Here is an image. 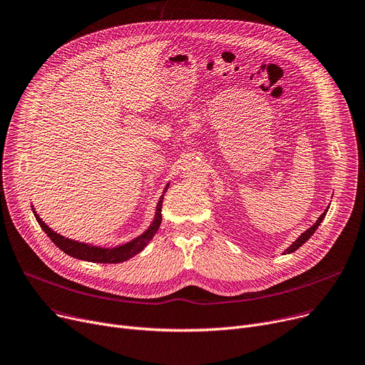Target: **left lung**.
I'll use <instances>...</instances> for the list:
<instances>
[{
  "label": "left lung",
  "instance_id": "obj_1",
  "mask_svg": "<svg viewBox=\"0 0 365 365\" xmlns=\"http://www.w3.org/2000/svg\"><path fill=\"white\" fill-rule=\"evenodd\" d=\"M327 210H329V208H327ZM327 210H324V212H323V214L319 217V220L315 222V223H314V225H312L309 229H307L304 233H301V235H299V237H298L295 242H292V245H290V247H289V248H287V250H286L283 254H290V252H295V251H297L299 247H302V245L305 244V242H307V240H308V239H309V237L314 235V232L317 230V227H319V226H320V223L323 222V218L326 217V212H327Z\"/></svg>",
  "mask_w": 365,
  "mask_h": 365
}]
</instances>
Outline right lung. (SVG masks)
I'll list each match as a JSON object with an SVG mask.
<instances>
[{"label": "right lung", "mask_w": 365, "mask_h": 365, "mask_svg": "<svg viewBox=\"0 0 365 365\" xmlns=\"http://www.w3.org/2000/svg\"><path fill=\"white\" fill-rule=\"evenodd\" d=\"M168 189V185L164 187L163 195L160 197V201L157 204V210H155V217L154 222L151 223V226L145 230L140 236L132 239L128 244L118 245L114 248H104V247H95L91 244H85V242H78L73 240L68 237L61 236L60 233L54 232L51 227H48L42 218L36 214L34 205H32V211L36 217V222L39 223V226L42 227V230L50 236V239L54 242V244L67 255L75 257L83 261H89V262H103V264H117V262H123L130 259L132 257H135L136 254H139L145 247L150 244V240L154 237V235L157 233V230L160 229L161 225V207H163V200H164V193Z\"/></svg>", "instance_id": "add662e5"}]
</instances>
